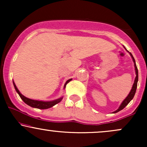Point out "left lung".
Listing matches in <instances>:
<instances>
[{"label": "left lung", "mask_w": 147, "mask_h": 147, "mask_svg": "<svg viewBox=\"0 0 147 147\" xmlns=\"http://www.w3.org/2000/svg\"><path fill=\"white\" fill-rule=\"evenodd\" d=\"M126 49V48H125ZM130 55H131V57H132L133 59V63H134V66H135V70H136V79H135V81H134V84H133V86H132V88H131V91H130L129 94L128 95L127 97H126L125 99H124V100L123 101L122 104H121V105L119 106V109H117V110H116L115 111H114L113 113H116L119 112V111H120L121 110H122L123 109H124L125 106L127 105L129 103L131 102V100H132L133 97H134L135 94H136V89H137V86H138V68L137 66H136V61H135V59L133 58L132 54L131 53V52H129Z\"/></svg>", "instance_id": "8db88e82"}]
</instances>
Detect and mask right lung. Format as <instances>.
<instances>
[{"instance_id":"obj_1","label":"right lung","mask_w":147,"mask_h":147,"mask_svg":"<svg viewBox=\"0 0 147 147\" xmlns=\"http://www.w3.org/2000/svg\"><path fill=\"white\" fill-rule=\"evenodd\" d=\"M72 80V79H68L65 84H64V88H65V86H66V84L70 82V81ZM13 84H14V86L15 90H16V92H18V94L19 95L20 97H21L22 100L24 102L25 104H27L28 105H29L30 106L33 108H36V109H49V108H51L53 106H55V104H58L59 102H60L61 101V99H63V97H61L59 99H57L56 100H53V101H50V102H43V101H38V100H34V99H31L28 98V97H25L24 95H23L20 92V91L18 90L17 87H16V84H14V82H13Z\"/></svg>"}]
</instances>
